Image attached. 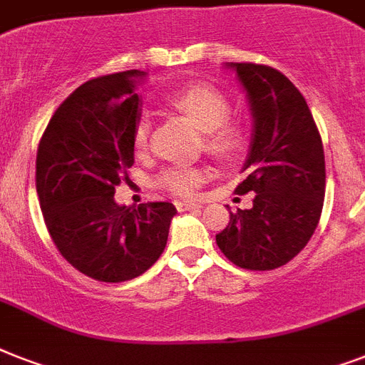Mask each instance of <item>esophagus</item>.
<instances>
[{"label":"esophagus","instance_id":"obj_1","mask_svg":"<svg viewBox=\"0 0 365 365\" xmlns=\"http://www.w3.org/2000/svg\"><path fill=\"white\" fill-rule=\"evenodd\" d=\"M176 208L180 212H183V210H197V208H202V206H200L199 202H191V200H178Z\"/></svg>","mask_w":365,"mask_h":365}]
</instances>
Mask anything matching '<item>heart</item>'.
I'll return each instance as SVG.
<instances>
[{
	"instance_id": "heart-1",
	"label": "heart",
	"mask_w": 365,
	"mask_h": 365,
	"mask_svg": "<svg viewBox=\"0 0 365 365\" xmlns=\"http://www.w3.org/2000/svg\"><path fill=\"white\" fill-rule=\"evenodd\" d=\"M168 104L191 119L205 132L208 153L222 160H233L248 145V126L231 115V100L208 83H193L168 96ZM132 143L136 151H145L149 145V121L140 119L132 132ZM208 172L200 166L172 165L157 176L160 187L172 195L189 197L200 187Z\"/></svg>"
}]
</instances>
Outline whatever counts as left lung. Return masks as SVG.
Masks as SVG:
<instances>
[{"label": "left lung", "instance_id": "1", "mask_svg": "<svg viewBox=\"0 0 365 365\" xmlns=\"http://www.w3.org/2000/svg\"><path fill=\"white\" fill-rule=\"evenodd\" d=\"M248 93L254 138L237 193L254 191L250 210L229 212L216 242L231 263L272 271L311 240L324 206L326 163L322 138L299 88L265 64H231Z\"/></svg>", "mask_w": 365, "mask_h": 365}]
</instances>
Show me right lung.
<instances>
[{
	"label": "right lung",
	"mask_w": 365,
	"mask_h": 365,
	"mask_svg": "<svg viewBox=\"0 0 365 365\" xmlns=\"http://www.w3.org/2000/svg\"><path fill=\"white\" fill-rule=\"evenodd\" d=\"M142 76L128 70L83 83L56 108L37 148L36 189L48 235L71 267L98 282L148 271L176 214L170 202L113 200L134 165Z\"/></svg>",
	"instance_id": "right-lung-1"
}]
</instances>
